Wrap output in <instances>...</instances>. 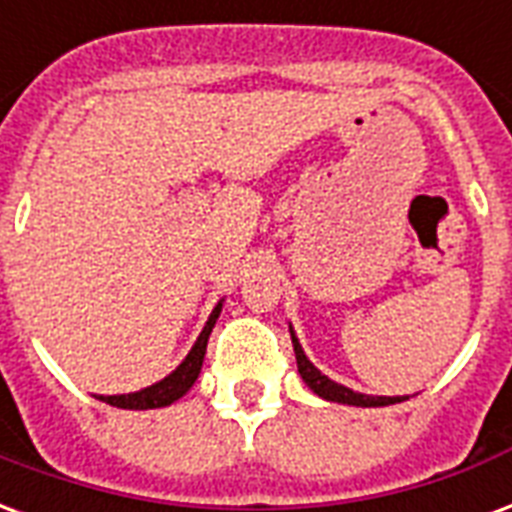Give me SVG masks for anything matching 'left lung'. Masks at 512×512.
<instances>
[{
  "label": "left lung",
  "mask_w": 512,
  "mask_h": 512,
  "mask_svg": "<svg viewBox=\"0 0 512 512\" xmlns=\"http://www.w3.org/2000/svg\"><path fill=\"white\" fill-rule=\"evenodd\" d=\"M290 336H293L298 374H301V380H304L320 399L339 401V404H352V407H388V404H396V401L407 399V396H366V393H355L350 391V388L339 385V382L328 380L325 374H320V369H314L312 363H309V358H306L304 350H301V344H298L293 331H290Z\"/></svg>",
  "instance_id": "8db88e82"
}]
</instances>
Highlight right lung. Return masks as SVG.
Segmentation results:
<instances>
[{
	"instance_id": "add662e5",
	"label": "right lung",
	"mask_w": 512,
	"mask_h": 512,
	"mask_svg": "<svg viewBox=\"0 0 512 512\" xmlns=\"http://www.w3.org/2000/svg\"><path fill=\"white\" fill-rule=\"evenodd\" d=\"M219 312H222V304L214 306V312L208 317L206 328L200 331L198 342L189 350V355L181 361V366L173 374H168L165 380H160L151 388H143L138 393H124V396H97L105 404L111 407H119V410H157V407H168L176 399H181L184 393L195 385L200 374V366H203V358H206V344L208 336H211V328L217 323Z\"/></svg>"
}]
</instances>
